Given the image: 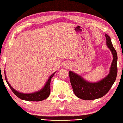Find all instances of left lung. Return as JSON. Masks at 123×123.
Here are the masks:
<instances>
[{
  "label": "left lung",
  "mask_w": 123,
  "mask_h": 123,
  "mask_svg": "<svg viewBox=\"0 0 123 123\" xmlns=\"http://www.w3.org/2000/svg\"><path fill=\"white\" fill-rule=\"evenodd\" d=\"M105 37L107 46L113 55V60L110 72L105 78L99 82L92 83L87 82L80 75L69 71V78L73 90L75 95L80 99L90 100L104 96L109 92L116 80L117 75V54L113 47L110 37L107 35H105Z\"/></svg>",
  "instance_id": "1"
}]
</instances>
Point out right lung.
<instances>
[{
	"mask_svg": "<svg viewBox=\"0 0 123 123\" xmlns=\"http://www.w3.org/2000/svg\"><path fill=\"white\" fill-rule=\"evenodd\" d=\"M54 74H53V75H51L50 76V77L49 78V79L47 81V83H46L45 86H44L42 90H41L40 91L37 92H35L33 93H30V94H24V93H19L18 92L16 91L15 90H14L12 87L11 86V85L9 84V82H8V81H6L7 84H8L9 87H10L11 90L12 91L13 93L17 96L18 98L22 99V100H27V101H41V100H43L44 99H46L48 96H49L50 94V82L51 80L52 77L54 76ZM5 80H6V77L5 73Z\"/></svg>",
	"mask_w": 123,
	"mask_h": 123,
	"instance_id": "1",
	"label": "right lung"
}]
</instances>
